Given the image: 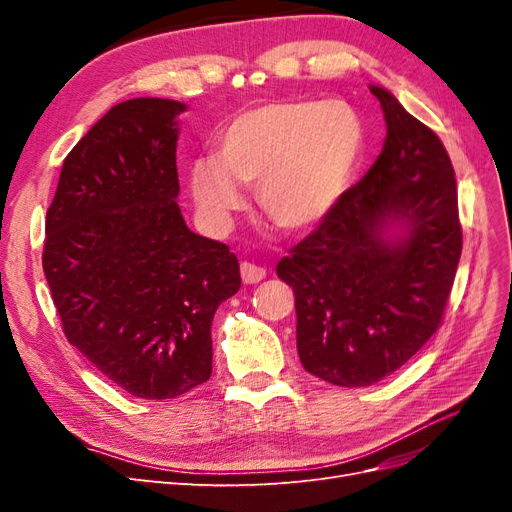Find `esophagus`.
<instances>
[{
    "label": "esophagus",
    "mask_w": 512,
    "mask_h": 512,
    "mask_svg": "<svg viewBox=\"0 0 512 512\" xmlns=\"http://www.w3.org/2000/svg\"><path fill=\"white\" fill-rule=\"evenodd\" d=\"M267 277V271L258 267V265H252V262H241V280L245 284H258L260 280H265Z\"/></svg>",
    "instance_id": "1"
}]
</instances>
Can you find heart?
<instances>
[{
    "mask_svg": "<svg viewBox=\"0 0 512 512\" xmlns=\"http://www.w3.org/2000/svg\"><path fill=\"white\" fill-rule=\"evenodd\" d=\"M365 143L363 121L339 100H284L239 113L220 132L215 156L192 164V194L205 220L224 228L258 188L267 218L305 230L346 192Z\"/></svg>",
    "mask_w": 512,
    "mask_h": 512,
    "instance_id": "b5f03b06",
    "label": "heart"
}]
</instances>
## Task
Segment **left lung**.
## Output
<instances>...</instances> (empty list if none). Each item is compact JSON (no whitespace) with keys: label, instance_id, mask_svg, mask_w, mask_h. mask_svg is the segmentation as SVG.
I'll return each mask as SVG.
<instances>
[{"label":"left lung","instance_id":"obj_1","mask_svg":"<svg viewBox=\"0 0 512 512\" xmlns=\"http://www.w3.org/2000/svg\"><path fill=\"white\" fill-rule=\"evenodd\" d=\"M384 149L367 175L288 256L277 277L292 286L305 371L337 386L391 376L440 329L461 256L457 179L438 134L389 91ZM406 221L401 242L381 235Z\"/></svg>","mask_w":512,"mask_h":512}]
</instances>
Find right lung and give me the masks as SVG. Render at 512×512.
<instances>
[{
	"label": "right lung",
	"mask_w": 512,
	"mask_h": 512,
	"mask_svg": "<svg viewBox=\"0 0 512 512\" xmlns=\"http://www.w3.org/2000/svg\"><path fill=\"white\" fill-rule=\"evenodd\" d=\"M183 108L113 106L66 156L46 211L42 269L66 339L143 399L209 380L215 309L241 286L237 256L194 235L177 205Z\"/></svg>",
	"instance_id": "obj_1"
}]
</instances>
